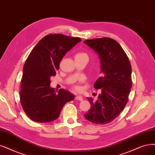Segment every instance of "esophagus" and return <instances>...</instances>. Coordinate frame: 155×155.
<instances>
[{"mask_svg":"<svg viewBox=\"0 0 155 155\" xmlns=\"http://www.w3.org/2000/svg\"><path fill=\"white\" fill-rule=\"evenodd\" d=\"M75 99H76L77 100H79V101H82V100H84L83 97L81 96H76Z\"/></svg>","mask_w":155,"mask_h":155,"instance_id":"obj_1","label":"esophagus"}]
</instances>
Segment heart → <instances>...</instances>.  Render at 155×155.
Segmentation results:
<instances>
[{"mask_svg":"<svg viewBox=\"0 0 155 155\" xmlns=\"http://www.w3.org/2000/svg\"><path fill=\"white\" fill-rule=\"evenodd\" d=\"M87 57V54H85V53H84V52H79V53H77L76 55H75V56H74V58H75V57ZM82 81V80H81ZM74 89H75L76 91H80L81 89V87L79 86V85H74Z\"/></svg>","mask_w":155,"mask_h":155,"instance_id":"heart-1","label":"heart"}]
</instances>
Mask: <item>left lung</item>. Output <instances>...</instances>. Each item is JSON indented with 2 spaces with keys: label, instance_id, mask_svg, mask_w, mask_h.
Here are the masks:
<instances>
[{
  "label": "left lung",
  "instance_id": "obj_1",
  "mask_svg": "<svg viewBox=\"0 0 155 155\" xmlns=\"http://www.w3.org/2000/svg\"><path fill=\"white\" fill-rule=\"evenodd\" d=\"M98 54L102 75L94 87L100 89L98 98H87L91 108L84 117L91 123L105 124L112 122L124 109L128 101L131 84V67L119 44L109 38L84 41Z\"/></svg>",
  "mask_w": 155,
  "mask_h": 155
}]
</instances>
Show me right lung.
<instances>
[{
    "mask_svg": "<svg viewBox=\"0 0 155 155\" xmlns=\"http://www.w3.org/2000/svg\"><path fill=\"white\" fill-rule=\"evenodd\" d=\"M79 38L60 34L46 36L36 45L26 60L21 81L20 101L27 116L37 123H48L59 117L67 102L74 96L64 89L50 87L61 61L77 43Z\"/></svg>",
    "mask_w": 155,
    "mask_h": 155,
    "instance_id": "add662e5",
    "label": "right lung"
}]
</instances>
